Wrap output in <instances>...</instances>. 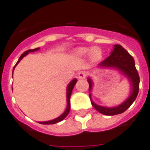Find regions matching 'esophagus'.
<instances>
[{
    "label": "esophagus",
    "mask_w": 150,
    "mask_h": 150,
    "mask_svg": "<svg viewBox=\"0 0 150 150\" xmlns=\"http://www.w3.org/2000/svg\"><path fill=\"white\" fill-rule=\"evenodd\" d=\"M86 76H87V74H86L85 71H79L78 73V78L79 79H85Z\"/></svg>",
    "instance_id": "1"
}]
</instances>
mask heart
<instances>
[{
	"instance_id": "1",
	"label": "heart",
	"mask_w": 150,
	"mask_h": 150,
	"mask_svg": "<svg viewBox=\"0 0 150 150\" xmlns=\"http://www.w3.org/2000/svg\"><path fill=\"white\" fill-rule=\"evenodd\" d=\"M89 49H87V48H81V49H79L77 50V53L79 54V55H84L86 53H88L89 52ZM91 57L93 61H98L99 59H100L101 57V55H102V53H101V50L97 48V47H95L93 48L91 50Z\"/></svg>"
}]
</instances>
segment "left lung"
Wrapping results in <instances>:
<instances>
[{"instance_id":"left-lung-1","label":"left lung","mask_w":150,"mask_h":150,"mask_svg":"<svg viewBox=\"0 0 150 150\" xmlns=\"http://www.w3.org/2000/svg\"><path fill=\"white\" fill-rule=\"evenodd\" d=\"M100 67H115L120 70L121 71L125 74L128 77L130 82L132 83V92L127 100L123 103L115 108H107L97 105L94 102L91 100V103L93 106L97 111L100 112V114L105 115H115L122 114L132 105V104L136 100L138 93H139V85H140V77L138 71L136 69L135 66V61L133 57L129 54V53L124 50L120 45H115L114 46V50L111 54L102 61L100 63ZM88 84H89V92L92 89L93 83L92 80L88 78ZM90 99H91V94L89 93Z\"/></svg>"}]
</instances>
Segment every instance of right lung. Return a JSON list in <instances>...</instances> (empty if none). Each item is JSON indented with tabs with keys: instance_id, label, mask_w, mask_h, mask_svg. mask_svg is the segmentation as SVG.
Segmentation results:
<instances>
[{
	"instance_id": "right-lung-1",
	"label": "right lung",
	"mask_w": 150,
	"mask_h": 150,
	"mask_svg": "<svg viewBox=\"0 0 150 150\" xmlns=\"http://www.w3.org/2000/svg\"><path fill=\"white\" fill-rule=\"evenodd\" d=\"M39 48L37 49H35V50H29L28 51H26V52H24L22 55L20 56L19 57V59L18 61L17 62L16 65L20 62V60L24 57V56H26L27 54H28L29 52H34L35 50H38ZM15 65V66H16ZM15 66H14V67H15ZM13 67V69H14ZM77 82V79H73L71 82L70 83V84L68 85L67 87V110H65V112L62 114V115L59 116L58 118L55 119H53V120H50V121H47V122H40V123H41V124H54V123H57V122H60L62 120H63V119L67 117L69 114V112H70V110H71V103H70V98H71V93H72V90H73V88H74V86H75V83Z\"/></svg>"
}]
</instances>
